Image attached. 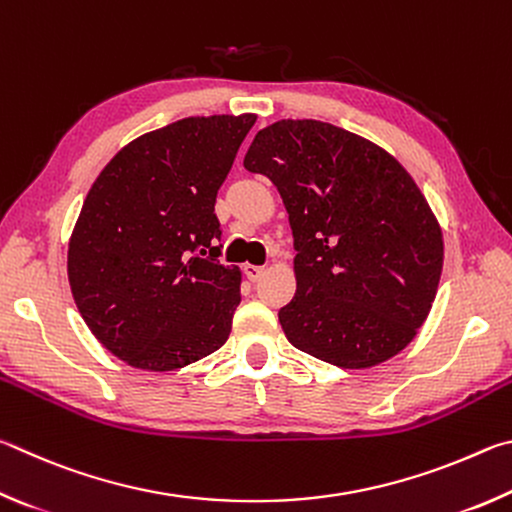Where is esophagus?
Here are the masks:
<instances>
[{
    "label": "esophagus",
    "instance_id": "esophagus-1",
    "mask_svg": "<svg viewBox=\"0 0 512 512\" xmlns=\"http://www.w3.org/2000/svg\"><path fill=\"white\" fill-rule=\"evenodd\" d=\"M245 274H247V279L249 281H261V276L265 274V267H261V265H245Z\"/></svg>",
    "mask_w": 512,
    "mask_h": 512
}]
</instances>
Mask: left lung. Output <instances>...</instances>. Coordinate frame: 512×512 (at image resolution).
<instances>
[{
	"mask_svg": "<svg viewBox=\"0 0 512 512\" xmlns=\"http://www.w3.org/2000/svg\"><path fill=\"white\" fill-rule=\"evenodd\" d=\"M279 188L294 236L297 294L279 310L288 342L342 369L398 355L432 310L443 233L387 150L324 121H276L245 155Z\"/></svg>",
	"mask_w": 512,
	"mask_h": 512,
	"instance_id": "1",
	"label": "left lung"
}]
</instances>
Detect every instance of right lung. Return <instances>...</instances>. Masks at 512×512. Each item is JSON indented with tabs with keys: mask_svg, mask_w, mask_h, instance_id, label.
Here are the masks:
<instances>
[{
	"mask_svg": "<svg viewBox=\"0 0 512 512\" xmlns=\"http://www.w3.org/2000/svg\"><path fill=\"white\" fill-rule=\"evenodd\" d=\"M254 114L188 116L130 141L80 209L67 274L80 317L134 369L173 371L227 342L240 270L222 265L218 188Z\"/></svg>",
	"mask_w": 512,
	"mask_h": 512,
	"instance_id": "add662e5",
	"label": "right lung"
}]
</instances>
